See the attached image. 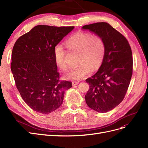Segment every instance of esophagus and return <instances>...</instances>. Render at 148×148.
I'll return each mask as SVG.
<instances>
[{"mask_svg":"<svg viewBox=\"0 0 148 148\" xmlns=\"http://www.w3.org/2000/svg\"><path fill=\"white\" fill-rule=\"evenodd\" d=\"M79 83V82H73L72 83V84H73V86H75V85H77V84H78Z\"/></svg>","mask_w":148,"mask_h":148,"instance_id":"1","label":"esophagus"}]
</instances>
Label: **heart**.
Returning a JSON list of instances; mask_svg holds the SVG:
<instances>
[{"instance_id": "obj_1", "label": "heart", "mask_w": 148, "mask_h": 148, "mask_svg": "<svg viewBox=\"0 0 148 148\" xmlns=\"http://www.w3.org/2000/svg\"><path fill=\"white\" fill-rule=\"evenodd\" d=\"M65 45L70 50L79 51L77 62L79 65L67 71L64 75L65 79L79 81L88 75L91 69L95 71L101 65L106 44L101 36L80 31L69 37L65 41ZM54 56L57 65L62 69H65L68 66L66 51L62 44L55 46Z\"/></svg>"}]
</instances>
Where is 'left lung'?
Instances as JSON below:
<instances>
[{"instance_id": "8db88e82", "label": "left lung", "mask_w": 148, "mask_h": 148, "mask_svg": "<svg viewBox=\"0 0 148 148\" xmlns=\"http://www.w3.org/2000/svg\"><path fill=\"white\" fill-rule=\"evenodd\" d=\"M82 29L101 36L105 42L102 64L95 74L86 80L90 88L85 95L90 108L105 113L118 106L125 96L133 74L131 47L126 38L107 23H93Z\"/></svg>"}]
</instances>
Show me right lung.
Listing matches in <instances>:
<instances>
[{
	"mask_svg": "<svg viewBox=\"0 0 148 148\" xmlns=\"http://www.w3.org/2000/svg\"><path fill=\"white\" fill-rule=\"evenodd\" d=\"M74 28L38 25L13 47L11 69L15 85L24 101L36 112L56 110L63 103L65 90L72 87L71 82L59 80L54 49Z\"/></svg>",
	"mask_w": 148,
	"mask_h": 148,
	"instance_id": "add662e5",
	"label": "right lung"
}]
</instances>
